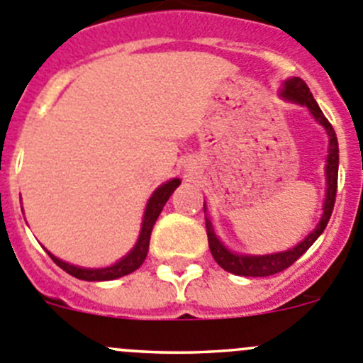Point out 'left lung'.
<instances>
[{
  "instance_id": "obj_1",
  "label": "left lung",
  "mask_w": 363,
  "mask_h": 363,
  "mask_svg": "<svg viewBox=\"0 0 363 363\" xmlns=\"http://www.w3.org/2000/svg\"><path fill=\"white\" fill-rule=\"evenodd\" d=\"M283 99L296 103L308 108L313 119L326 130L328 135V158L326 165H324V174H326V198H324L323 205V216H320L319 223L315 224L308 235L296 244L294 247L287 251H279V253H269V255H242L237 251H231L220 242L219 237L216 235L213 224L210 220V216L206 213V203H203V210H205V224H206V235H208V246L212 251V257L224 271L231 272L237 276H250V278H264V276L276 274L281 272L283 269L291 267L313 242L320 237V233L326 228L328 220H330L331 212H333L335 196H337V178H339V143H337V135L335 130L328 119L324 117L323 110L319 108L317 101L313 99L312 92L306 87L305 82L298 76H292L289 80L281 84V92H279Z\"/></svg>"
}]
</instances>
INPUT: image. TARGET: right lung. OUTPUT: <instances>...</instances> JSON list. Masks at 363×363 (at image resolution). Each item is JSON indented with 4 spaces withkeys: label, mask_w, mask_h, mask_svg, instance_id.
<instances>
[{
    "label": "right lung",
    "mask_w": 363,
    "mask_h": 363,
    "mask_svg": "<svg viewBox=\"0 0 363 363\" xmlns=\"http://www.w3.org/2000/svg\"><path fill=\"white\" fill-rule=\"evenodd\" d=\"M179 184H182V179L172 178L169 179V182H165V184H162L160 187L155 189L151 198L147 199L146 210H144L143 224H140L139 239H137L135 246L130 250V253H128L126 257L117 260L116 264L108 265V267H78V265H72L69 264V262L60 260V258H57L55 255H51L50 251L46 250L48 255L53 258V262L58 265V267H62L65 272L74 276V278L85 279V281H110V279H117L121 278V276H126L130 274V272L137 271L147 257L151 230H153L155 223H157L164 205L167 203V199L171 198V194L176 191V187H178Z\"/></svg>",
    "instance_id": "right-lung-1"
}]
</instances>
